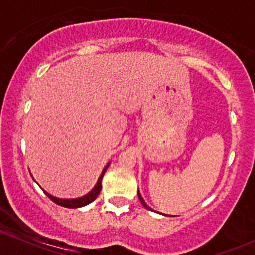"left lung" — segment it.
Wrapping results in <instances>:
<instances>
[{
    "mask_svg": "<svg viewBox=\"0 0 255 255\" xmlns=\"http://www.w3.org/2000/svg\"><path fill=\"white\" fill-rule=\"evenodd\" d=\"M138 196H139V200H140V202H142V205H143V206H144V207H145V208H148V210H151V208H150V207H149V206H148V205H146V204H145V202H144V200L142 199V196H140L139 191H138Z\"/></svg>",
    "mask_w": 255,
    "mask_h": 255,
    "instance_id": "1",
    "label": "left lung"
}]
</instances>
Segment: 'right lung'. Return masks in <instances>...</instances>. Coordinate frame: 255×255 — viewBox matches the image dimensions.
Returning a JSON list of instances; mask_svg holds the SVG:
<instances>
[{"label": "right lung", "mask_w": 255, "mask_h": 255, "mask_svg": "<svg viewBox=\"0 0 255 255\" xmlns=\"http://www.w3.org/2000/svg\"><path fill=\"white\" fill-rule=\"evenodd\" d=\"M107 168H109V165H107L106 168L104 169V171H102L101 176H100L99 181H97L96 186L94 187V190H92L91 192H89V194H87L86 196H84V197H80V199H73V200H63V199H56V197L51 196V195L47 194V192H45V194H47V196L49 197V199L51 200V201H53V202H55L56 205H60V206H63V207H68V208H76V207H82V206H85V205H89V204H91V202L94 201V200L96 199L97 196H99L100 191H101V187H102V186H101L102 177H104V174H105V171L107 170Z\"/></svg>", "instance_id": "add662e5"}]
</instances>
